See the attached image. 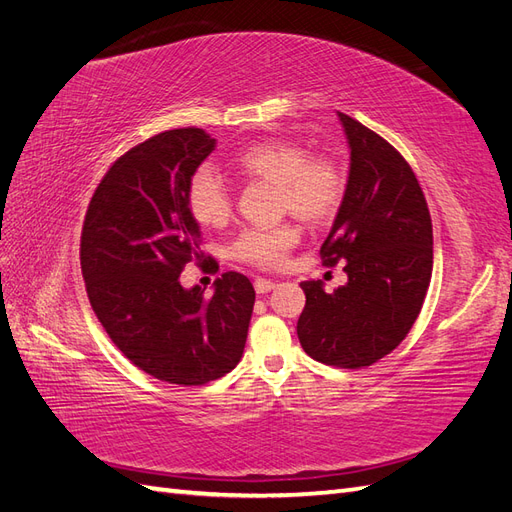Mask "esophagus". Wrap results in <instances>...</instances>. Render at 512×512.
Wrapping results in <instances>:
<instances>
[{"instance_id":"34e87169","label":"esophagus","mask_w":512,"mask_h":512,"mask_svg":"<svg viewBox=\"0 0 512 512\" xmlns=\"http://www.w3.org/2000/svg\"><path fill=\"white\" fill-rule=\"evenodd\" d=\"M254 288H256L258 294H267V292H271L275 288V282L265 280V277H258V280L254 282Z\"/></svg>"}]
</instances>
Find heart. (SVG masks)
<instances>
[{
	"label": "heart",
	"mask_w": 512,
	"mask_h": 512,
	"mask_svg": "<svg viewBox=\"0 0 512 512\" xmlns=\"http://www.w3.org/2000/svg\"><path fill=\"white\" fill-rule=\"evenodd\" d=\"M235 166L245 177L277 185V203L305 224L329 222L342 205L346 181L329 158L309 156L299 143L267 138L243 149ZM188 209L207 228L222 226L232 211V196L224 177L213 166H200L188 185ZM299 243L292 224L273 228H245L232 243L235 258L256 267H277Z\"/></svg>",
	"instance_id": "heart-1"
}]
</instances>
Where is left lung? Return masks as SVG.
I'll list each match as a JSON object with an SVG mask.
<instances>
[{
  "instance_id": "left-lung-1",
  "label": "left lung",
  "mask_w": 512,
  "mask_h": 512,
  "mask_svg": "<svg viewBox=\"0 0 512 512\" xmlns=\"http://www.w3.org/2000/svg\"><path fill=\"white\" fill-rule=\"evenodd\" d=\"M350 147L342 205L320 254L346 262L348 282L324 292L303 282V350L324 365L359 369L395 350L421 312L433 267V230L421 185L401 153L337 113Z\"/></svg>"
}]
</instances>
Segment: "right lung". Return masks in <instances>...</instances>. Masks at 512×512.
<instances>
[{
  "mask_svg": "<svg viewBox=\"0 0 512 512\" xmlns=\"http://www.w3.org/2000/svg\"><path fill=\"white\" fill-rule=\"evenodd\" d=\"M213 149L200 128L151 136L108 168L83 224L81 269L98 320L138 369L170 384L235 369L256 301L237 271L218 277L211 297L179 282L190 260H203L188 185Z\"/></svg>",
  "mask_w": 512,
  "mask_h": 512,
  "instance_id": "right-lung-1",
  "label": "right lung"
}]
</instances>
